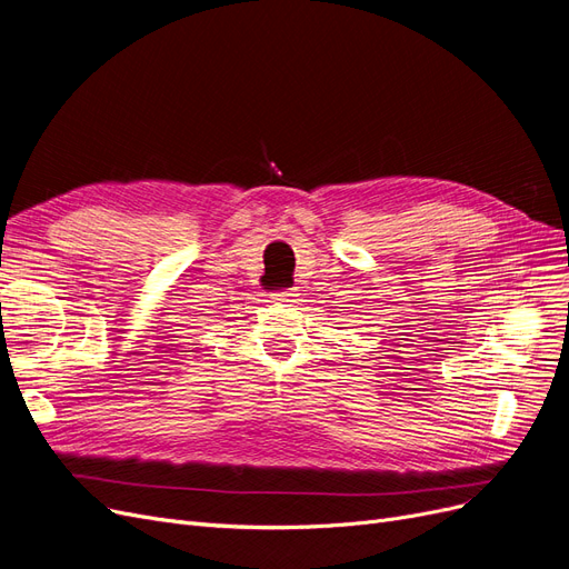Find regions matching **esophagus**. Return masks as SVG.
<instances>
[{"label": "esophagus", "mask_w": 569, "mask_h": 569, "mask_svg": "<svg viewBox=\"0 0 569 569\" xmlns=\"http://www.w3.org/2000/svg\"><path fill=\"white\" fill-rule=\"evenodd\" d=\"M295 291L291 289H282V291H274V295H270V299L272 301H278V303H289V301H295Z\"/></svg>", "instance_id": "34e87169"}]
</instances>
